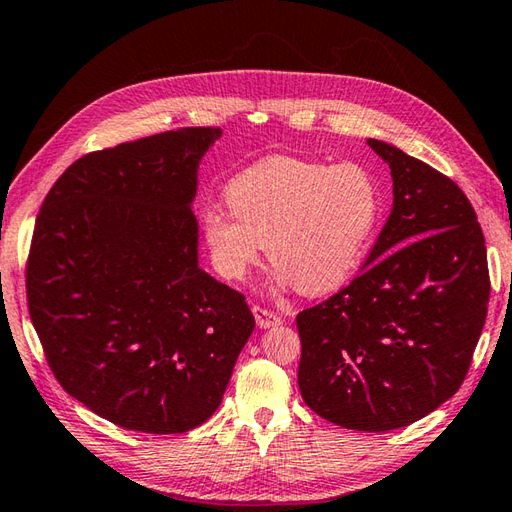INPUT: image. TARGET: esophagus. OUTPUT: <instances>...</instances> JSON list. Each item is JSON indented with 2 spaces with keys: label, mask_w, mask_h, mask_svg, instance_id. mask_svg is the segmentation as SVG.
<instances>
[{
  "label": "esophagus",
  "mask_w": 512,
  "mask_h": 512,
  "mask_svg": "<svg viewBox=\"0 0 512 512\" xmlns=\"http://www.w3.org/2000/svg\"><path fill=\"white\" fill-rule=\"evenodd\" d=\"M252 311H254V317H256V324L260 328H269V326H276V324L282 322V317L278 313L267 311V309H263V306H258V304L252 306Z\"/></svg>",
  "instance_id": "esophagus-1"
}]
</instances>
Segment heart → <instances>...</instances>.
Returning a JSON list of instances; mask_svg holds the SVG:
<instances>
[{
  "instance_id": "heart-1",
  "label": "heart",
  "mask_w": 512,
  "mask_h": 512,
  "mask_svg": "<svg viewBox=\"0 0 512 512\" xmlns=\"http://www.w3.org/2000/svg\"><path fill=\"white\" fill-rule=\"evenodd\" d=\"M227 206L201 214L203 236L225 278L243 280L267 241L278 287L335 291L355 274L379 217V186L357 162L267 157L236 173Z\"/></svg>"
}]
</instances>
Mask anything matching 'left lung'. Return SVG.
Instances as JSON below:
<instances>
[{"label":"left lung","instance_id":"8db88e82","mask_svg":"<svg viewBox=\"0 0 512 512\" xmlns=\"http://www.w3.org/2000/svg\"><path fill=\"white\" fill-rule=\"evenodd\" d=\"M368 146L390 166L392 212L361 274L295 317L298 385L317 416L390 431L458 392L491 280L482 227L456 181L388 142Z\"/></svg>","mask_w":512,"mask_h":512}]
</instances>
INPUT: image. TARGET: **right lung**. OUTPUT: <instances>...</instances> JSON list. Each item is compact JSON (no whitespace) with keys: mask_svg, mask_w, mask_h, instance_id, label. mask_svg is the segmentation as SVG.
<instances>
[{"mask_svg":"<svg viewBox=\"0 0 512 512\" xmlns=\"http://www.w3.org/2000/svg\"><path fill=\"white\" fill-rule=\"evenodd\" d=\"M219 138L190 127L89 153L34 223L26 291L45 359L67 394L118 427L201 425L254 331L243 295L199 267L192 201Z\"/></svg>","mask_w":512,"mask_h":512,"instance_id":"right-lung-1","label":"right lung"}]
</instances>
